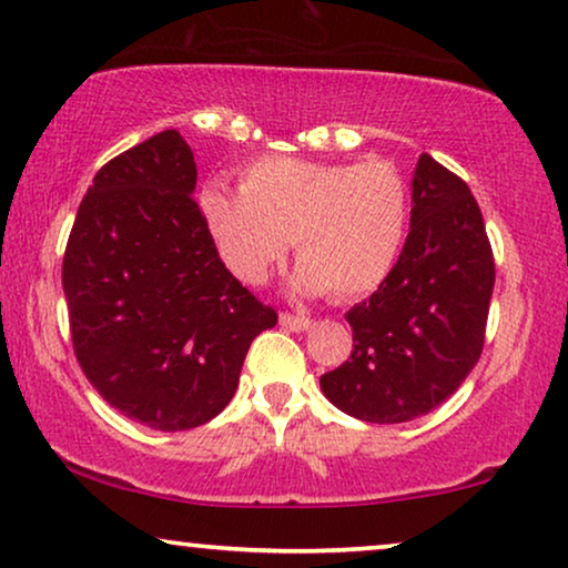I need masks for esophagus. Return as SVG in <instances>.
Instances as JSON below:
<instances>
[{
    "label": "esophagus",
    "instance_id": "obj_1",
    "mask_svg": "<svg viewBox=\"0 0 568 568\" xmlns=\"http://www.w3.org/2000/svg\"><path fill=\"white\" fill-rule=\"evenodd\" d=\"M278 323H282L284 328L294 331V333L307 331L310 325H313V321H310V317H305V315H292V313H282V315H278Z\"/></svg>",
    "mask_w": 568,
    "mask_h": 568
}]
</instances>
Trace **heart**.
I'll return each mask as SVG.
<instances>
[{
  "label": "heart",
  "mask_w": 568,
  "mask_h": 568,
  "mask_svg": "<svg viewBox=\"0 0 568 568\" xmlns=\"http://www.w3.org/2000/svg\"><path fill=\"white\" fill-rule=\"evenodd\" d=\"M201 214L216 253L243 284H263L294 240V290L346 302L375 292L406 243L410 193L393 162L263 158L240 193L206 185Z\"/></svg>",
  "instance_id": "1"
}]
</instances>
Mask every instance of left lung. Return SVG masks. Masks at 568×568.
Masks as SVG:
<instances>
[{
	"label": "left lung",
	"instance_id": "left-lung-1",
	"mask_svg": "<svg viewBox=\"0 0 568 568\" xmlns=\"http://www.w3.org/2000/svg\"><path fill=\"white\" fill-rule=\"evenodd\" d=\"M410 230L390 276L346 313L354 352L321 387L372 424H403L453 395L484 352L494 253L468 183L429 154L410 183Z\"/></svg>",
	"mask_w": 568,
	"mask_h": 568
}]
</instances>
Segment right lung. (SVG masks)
Returning a JSON list of instances; mask_svg holds the SVG:
<instances>
[{"label": "right lung", "instance_id": "right-lung-1", "mask_svg": "<svg viewBox=\"0 0 568 568\" xmlns=\"http://www.w3.org/2000/svg\"><path fill=\"white\" fill-rule=\"evenodd\" d=\"M175 129L98 170L61 266L77 362L103 400L158 432H185L237 390L253 338L276 325L224 268Z\"/></svg>", "mask_w": 568, "mask_h": 568}]
</instances>
